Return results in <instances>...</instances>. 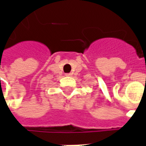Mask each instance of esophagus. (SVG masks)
Masks as SVG:
<instances>
[{
  "mask_svg": "<svg viewBox=\"0 0 146 146\" xmlns=\"http://www.w3.org/2000/svg\"><path fill=\"white\" fill-rule=\"evenodd\" d=\"M66 76H72V73H66Z\"/></svg>",
  "mask_w": 146,
  "mask_h": 146,
  "instance_id": "esophagus-1",
  "label": "esophagus"
}]
</instances>
